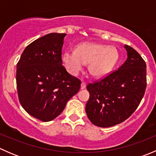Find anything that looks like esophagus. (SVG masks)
<instances>
[{
    "label": "esophagus",
    "mask_w": 156,
    "mask_h": 156,
    "mask_svg": "<svg viewBox=\"0 0 156 156\" xmlns=\"http://www.w3.org/2000/svg\"><path fill=\"white\" fill-rule=\"evenodd\" d=\"M86 87V84L84 82H82L81 84V90H83V89H84V88Z\"/></svg>",
    "instance_id": "obj_1"
}]
</instances>
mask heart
Masks as SVG:
<instances>
[{
    "label": "heart",
    "instance_id": "b5f03b06",
    "mask_svg": "<svg viewBox=\"0 0 156 156\" xmlns=\"http://www.w3.org/2000/svg\"><path fill=\"white\" fill-rule=\"evenodd\" d=\"M117 48L100 43L84 42L79 44L75 51L66 50L62 53V60L70 74L77 75L88 64L92 76L101 78L107 76L119 60Z\"/></svg>",
    "mask_w": 156,
    "mask_h": 156
}]
</instances>
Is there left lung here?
<instances>
[{"label": "left lung", "mask_w": 156, "mask_h": 156, "mask_svg": "<svg viewBox=\"0 0 156 156\" xmlns=\"http://www.w3.org/2000/svg\"><path fill=\"white\" fill-rule=\"evenodd\" d=\"M123 65L103 80L87 86L90 98L85 111L94 125L108 127L128 119L145 94L146 65L140 55L125 44Z\"/></svg>", "instance_id": "obj_1"}]
</instances>
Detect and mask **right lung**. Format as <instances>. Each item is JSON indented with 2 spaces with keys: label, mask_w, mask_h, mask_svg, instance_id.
<instances>
[{
  "label": "right lung",
  "mask_w": 156,
  "mask_h": 156,
  "mask_svg": "<svg viewBox=\"0 0 156 156\" xmlns=\"http://www.w3.org/2000/svg\"><path fill=\"white\" fill-rule=\"evenodd\" d=\"M66 34L50 33L26 47L16 66L19 100L35 119L57 117L81 87V81L62 66V48Z\"/></svg>",
  "instance_id": "right-lung-1"
}]
</instances>
